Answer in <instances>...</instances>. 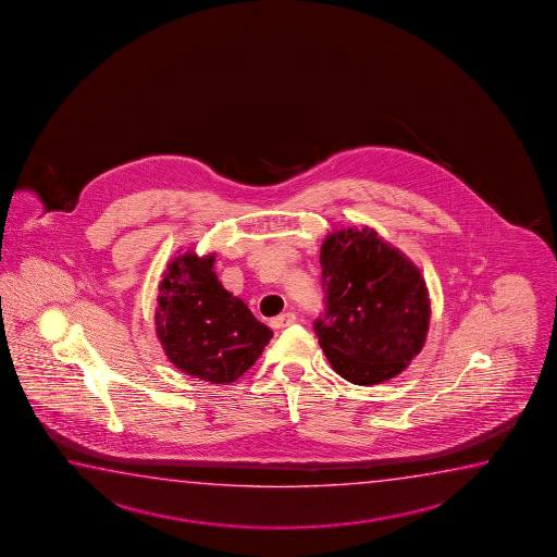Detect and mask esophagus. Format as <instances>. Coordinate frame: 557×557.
Instances as JSON below:
<instances>
[{
  "label": "esophagus",
  "mask_w": 557,
  "mask_h": 557,
  "mask_svg": "<svg viewBox=\"0 0 557 557\" xmlns=\"http://www.w3.org/2000/svg\"><path fill=\"white\" fill-rule=\"evenodd\" d=\"M295 320H297L295 312H283L280 317L272 318V320H270V325H272L274 330H282V327L295 324Z\"/></svg>",
  "instance_id": "obj_1"
}]
</instances>
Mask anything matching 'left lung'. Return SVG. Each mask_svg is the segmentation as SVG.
Returning a JSON list of instances; mask_svg holds the SVG:
<instances>
[{"label":"left lung","mask_w":557,"mask_h":557,"mask_svg":"<svg viewBox=\"0 0 557 557\" xmlns=\"http://www.w3.org/2000/svg\"><path fill=\"white\" fill-rule=\"evenodd\" d=\"M320 265L325 312L314 332L332 369L357 385L401 374L429 334V289L419 268L369 227L330 233Z\"/></svg>","instance_id":"1"}]
</instances>
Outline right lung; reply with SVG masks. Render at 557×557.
<instances>
[{
  "instance_id": "add662e5",
  "label": "right lung",
  "mask_w": 557,
  "mask_h": 557,
  "mask_svg": "<svg viewBox=\"0 0 557 557\" xmlns=\"http://www.w3.org/2000/svg\"><path fill=\"white\" fill-rule=\"evenodd\" d=\"M215 255L187 250L163 272L156 309V334L177 369L210 384L243 376L272 339L247 305L223 287Z\"/></svg>"
}]
</instances>
